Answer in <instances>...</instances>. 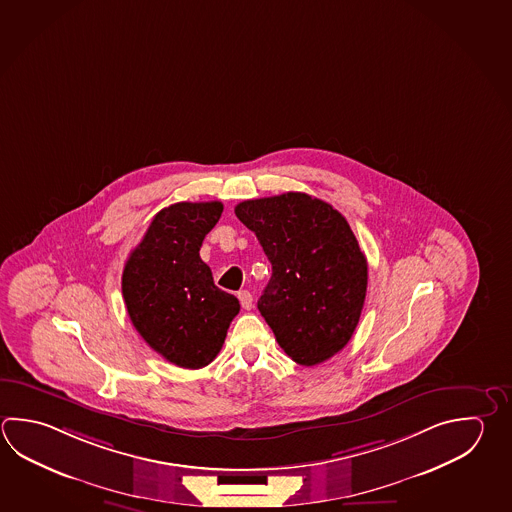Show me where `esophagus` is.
<instances>
[{
    "label": "esophagus",
    "mask_w": 512,
    "mask_h": 512,
    "mask_svg": "<svg viewBox=\"0 0 512 512\" xmlns=\"http://www.w3.org/2000/svg\"><path fill=\"white\" fill-rule=\"evenodd\" d=\"M237 297L241 300L242 308L251 309V306H253V295H251L250 291H239Z\"/></svg>",
    "instance_id": "esophagus-1"
}]
</instances>
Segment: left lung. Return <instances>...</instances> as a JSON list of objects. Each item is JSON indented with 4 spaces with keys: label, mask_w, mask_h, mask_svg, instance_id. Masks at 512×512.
<instances>
[{
    "label": "left lung",
    "mask_w": 512,
    "mask_h": 512,
    "mask_svg": "<svg viewBox=\"0 0 512 512\" xmlns=\"http://www.w3.org/2000/svg\"><path fill=\"white\" fill-rule=\"evenodd\" d=\"M271 262L259 311L284 353L315 366L348 344L367 290L366 255L331 204L288 192L235 206Z\"/></svg>",
    "instance_id": "left-lung-1"
}]
</instances>
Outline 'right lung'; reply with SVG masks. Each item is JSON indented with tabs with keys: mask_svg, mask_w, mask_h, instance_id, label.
<instances>
[{
	"mask_svg": "<svg viewBox=\"0 0 512 512\" xmlns=\"http://www.w3.org/2000/svg\"><path fill=\"white\" fill-rule=\"evenodd\" d=\"M222 203H175L155 215L123 270L128 317L146 344L175 366L199 369L221 351L241 304L213 284L199 250Z\"/></svg>",
	"mask_w": 512,
	"mask_h": 512,
	"instance_id": "add662e5",
	"label": "right lung"
}]
</instances>
